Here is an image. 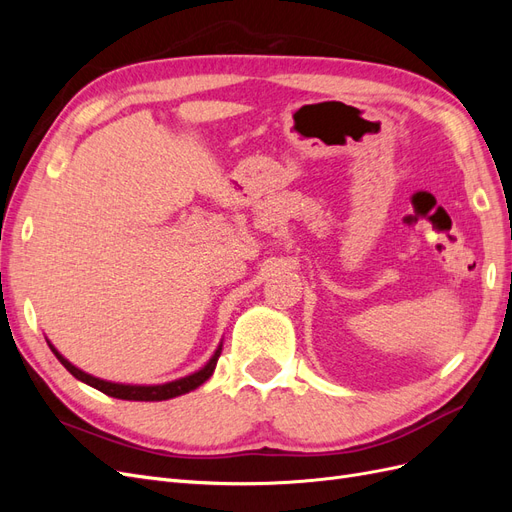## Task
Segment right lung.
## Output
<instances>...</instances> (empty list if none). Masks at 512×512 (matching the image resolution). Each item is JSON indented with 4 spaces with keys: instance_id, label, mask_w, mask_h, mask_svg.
Wrapping results in <instances>:
<instances>
[{
    "instance_id": "obj_1",
    "label": "right lung",
    "mask_w": 512,
    "mask_h": 512,
    "mask_svg": "<svg viewBox=\"0 0 512 512\" xmlns=\"http://www.w3.org/2000/svg\"><path fill=\"white\" fill-rule=\"evenodd\" d=\"M46 344H49V348L53 350V354L59 359V363L64 365L70 374L81 380L89 386H94V389L102 391L104 395L108 397H117V399H128V401H164V399H173V397H179V395H185L190 393L194 389H198L200 384L207 382L211 376H213V369L215 365H218V359H220V352H222V344L218 346V350H215V354L209 359V363L203 367L194 371V374L185 376V378H179V380H173V382H166V384H119V382H108V380H100L96 376L91 374H85L83 369L74 367L66 356H61L57 352V348L46 339Z\"/></svg>"
}]
</instances>
